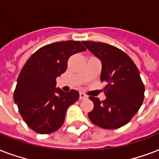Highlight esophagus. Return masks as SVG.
<instances>
[{
  "label": "esophagus",
  "mask_w": 159,
  "mask_h": 159,
  "mask_svg": "<svg viewBox=\"0 0 159 159\" xmlns=\"http://www.w3.org/2000/svg\"><path fill=\"white\" fill-rule=\"evenodd\" d=\"M80 99L81 100H83V99H86V98H87V96L85 93H83V92H80Z\"/></svg>",
  "instance_id": "esophagus-1"
}]
</instances>
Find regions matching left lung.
Wrapping results in <instances>:
<instances>
[{
	"label": "left lung",
	"mask_w": 159,
	"mask_h": 159,
	"mask_svg": "<svg viewBox=\"0 0 159 159\" xmlns=\"http://www.w3.org/2000/svg\"><path fill=\"white\" fill-rule=\"evenodd\" d=\"M82 43L102 61L101 82L106 83L104 101L89 97L94 108L88 117L101 128H120L131 120L143 102L145 89L139 69L128 55L115 46L94 41Z\"/></svg>",
	"instance_id": "8db88e82"
}]
</instances>
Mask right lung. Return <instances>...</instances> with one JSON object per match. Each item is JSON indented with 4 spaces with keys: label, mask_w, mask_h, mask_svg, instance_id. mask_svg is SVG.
<instances>
[{
    "label": "right lung",
    "mask_w": 159,
    "mask_h": 159,
    "mask_svg": "<svg viewBox=\"0 0 159 159\" xmlns=\"http://www.w3.org/2000/svg\"><path fill=\"white\" fill-rule=\"evenodd\" d=\"M86 50L80 41L47 44L36 51L22 67L14 101L27 125L39 134H50L64 123L67 108L79 98L77 91L56 88V78L65 72L72 55Z\"/></svg>",
    "instance_id": "right-lung-1"
}]
</instances>
